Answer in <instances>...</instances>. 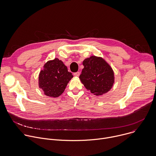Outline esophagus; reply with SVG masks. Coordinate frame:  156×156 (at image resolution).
Returning <instances> with one entry per match:
<instances>
[{
	"label": "esophagus",
	"instance_id": "34e87169",
	"mask_svg": "<svg viewBox=\"0 0 156 156\" xmlns=\"http://www.w3.org/2000/svg\"><path fill=\"white\" fill-rule=\"evenodd\" d=\"M80 72H77L74 73V75H75V76H80Z\"/></svg>",
	"mask_w": 156,
	"mask_h": 156
}]
</instances>
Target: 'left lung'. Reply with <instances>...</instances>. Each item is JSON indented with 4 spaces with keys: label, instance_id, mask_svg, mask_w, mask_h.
I'll use <instances>...</instances> for the list:
<instances>
[{
    "label": "left lung",
    "instance_id": "obj_1",
    "mask_svg": "<svg viewBox=\"0 0 156 156\" xmlns=\"http://www.w3.org/2000/svg\"><path fill=\"white\" fill-rule=\"evenodd\" d=\"M80 79L84 87L95 95L108 92L115 82L114 72L102 58L92 56L83 62Z\"/></svg>",
    "mask_w": 156,
    "mask_h": 156
}]
</instances>
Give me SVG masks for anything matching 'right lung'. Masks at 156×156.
I'll return each instance as SVG.
<instances>
[{
    "label": "right lung",
    "instance_id": "obj_1",
    "mask_svg": "<svg viewBox=\"0 0 156 156\" xmlns=\"http://www.w3.org/2000/svg\"><path fill=\"white\" fill-rule=\"evenodd\" d=\"M73 77L63 62L55 58L44 65L43 69L39 73L38 86L44 95L58 97L64 92Z\"/></svg>",
    "mask_w": 156,
    "mask_h": 156
}]
</instances>
